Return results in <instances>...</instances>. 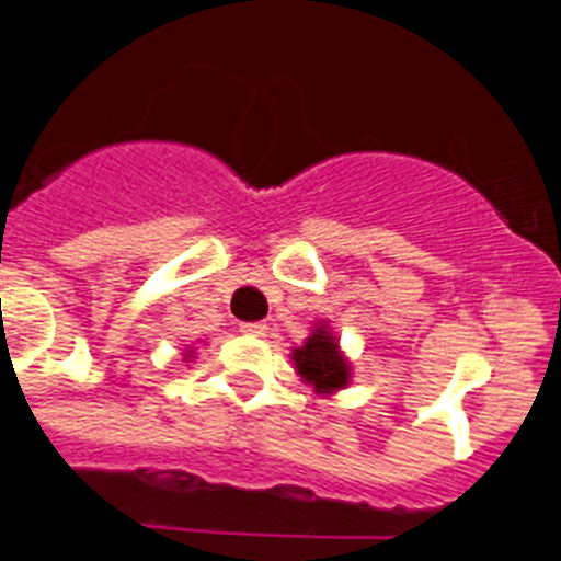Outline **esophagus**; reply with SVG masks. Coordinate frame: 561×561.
<instances>
[{"label": "esophagus", "mask_w": 561, "mask_h": 561, "mask_svg": "<svg viewBox=\"0 0 561 561\" xmlns=\"http://www.w3.org/2000/svg\"><path fill=\"white\" fill-rule=\"evenodd\" d=\"M239 331L248 333V336H265L267 324L265 322H242V328H239Z\"/></svg>", "instance_id": "1"}]
</instances>
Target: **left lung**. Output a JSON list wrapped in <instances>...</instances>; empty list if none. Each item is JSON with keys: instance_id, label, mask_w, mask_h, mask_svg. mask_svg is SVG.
Instances as JSON below:
<instances>
[{"instance_id": "left-lung-1", "label": "left lung", "mask_w": 561, "mask_h": 561, "mask_svg": "<svg viewBox=\"0 0 561 561\" xmlns=\"http://www.w3.org/2000/svg\"><path fill=\"white\" fill-rule=\"evenodd\" d=\"M294 368L305 382L313 385L317 393H333L339 388H347L351 379V365L339 351L336 336L328 324L319 322L302 347H294Z\"/></svg>"}]
</instances>
